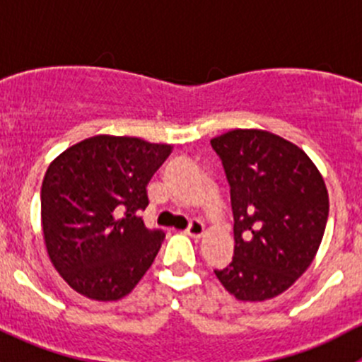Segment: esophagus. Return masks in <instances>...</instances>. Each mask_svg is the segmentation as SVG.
I'll return each mask as SVG.
<instances>
[{
  "label": "esophagus",
  "mask_w": 362,
  "mask_h": 362,
  "mask_svg": "<svg viewBox=\"0 0 362 362\" xmlns=\"http://www.w3.org/2000/svg\"><path fill=\"white\" fill-rule=\"evenodd\" d=\"M185 233H187L191 238H202L203 233H204V226L202 221H191V224H189V228L185 229Z\"/></svg>",
  "instance_id": "esophagus-1"
}]
</instances>
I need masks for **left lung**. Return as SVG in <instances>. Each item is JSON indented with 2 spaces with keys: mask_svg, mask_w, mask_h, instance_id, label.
Returning <instances> with one entry per match:
<instances>
[{
  "mask_svg": "<svg viewBox=\"0 0 362 362\" xmlns=\"http://www.w3.org/2000/svg\"><path fill=\"white\" fill-rule=\"evenodd\" d=\"M210 144L228 178L235 218V255L215 275L236 299L275 298L319 250L329 215L326 184L301 148L268 131L235 129Z\"/></svg>",
  "mask_w": 362,
  "mask_h": 362,
  "instance_id": "left-lung-1",
  "label": "left lung"
}]
</instances>
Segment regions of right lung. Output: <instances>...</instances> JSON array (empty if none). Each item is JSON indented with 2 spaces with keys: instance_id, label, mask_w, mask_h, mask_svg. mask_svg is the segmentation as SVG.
<instances>
[{
  "instance_id": "right-lung-1",
  "label": "right lung",
  "mask_w": 362,
  "mask_h": 362,
  "mask_svg": "<svg viewBox=\"0 0 362 362\" xmlns=\"http://www.w3.org/2000/svg\"><path fill=\"white\" fill-rule=\"evenodd\" d=\"M170 152V145L101 134L49 166L40 194L43 238L54 268L76 293L115 301L152 266L164 231L148 229L140 211Z\"/></svg>"
}]
</instances>
